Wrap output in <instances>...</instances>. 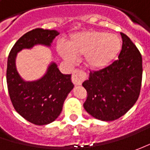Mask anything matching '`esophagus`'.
Returning a JSON list of instances; mask_svg holds the SVG:
<instances>
[{
  "label": "esophagus",
  "mask_w": 150,
  "mask_h": 150,
  "mask_svg": "<svg viewBox=\"0 0 150 150\" xmlns=\"http://www.w3.org/2000/svg\"><path fill=\"white\" fill-rule=\"evenodd\" d=\"M86 73L79 69H76L72 72V81L75 85H81L84 80L86 79Z\"/></svg>",
  "instance_id": "34e87169"
}]
</instances>
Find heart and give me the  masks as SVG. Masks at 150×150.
Here are the masks:
<instances>
[{
	"label": "heart",
	"instance_id": "b5f03b06",
	"mask_svg": "<svg viewBox=\"0 0 150 150\" xmlns=\"http://www.w3.org/2000/svg\"><path fill=\"white\" fill-rule=\"evenodd\" d=\"M67 48L58 47L60 56L67 62H75L85 56L86 65L92 69H102L108 66L119 53L122 42L118 36L104 32L85 31L72 34Z\"/></svg>",
	"mask_w": 150,
	"mask_h": 150
}]
</instances>
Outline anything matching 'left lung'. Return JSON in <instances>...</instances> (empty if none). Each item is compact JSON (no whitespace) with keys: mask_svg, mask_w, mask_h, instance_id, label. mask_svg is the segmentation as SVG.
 <instances>
[{"mask_svg":"<svg viewBox=\"0 0 150 150\" xmlns=\"http://www.w3.org/2000/svg\"><path fill=\"white\" fill-rule=\"evenodd\" d=\"M122 50L118 60L99 71L90 72L83 86L87 91L85 110L93 118L112 121L134 105L140 93L142 56L130 38L121 32Z\"/></svg>","mask_w":150,"mask_h":150,"instance_id":"obj_1","label":"left lung"}]
</instances>
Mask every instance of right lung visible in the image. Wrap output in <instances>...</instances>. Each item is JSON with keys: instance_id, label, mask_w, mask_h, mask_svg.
<instances>
[{"instance_id": "right-lung-1", "label": "right lung", "mask_w": 150, "mask_h": 150, "mask_svg": "<svg viewBox=\"0 0 150 150\" xmlns=\"http://www.w3.org/2000/svg\"><path fill=\"white\" fill-rule=\"evenodd\" d=\"M58 34L55 30L33 29L18 39L8 56L6 83L11 101L21 117L36 125L50 124L60 115L63 103L74 85L71 74H62L54 62L39 80L25 82L16 70V57L21 50L37 44L50 47Z\"/></svg>"}]
</instances>
